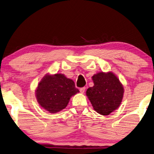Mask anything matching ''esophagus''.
Returning <instances> with one entry per match:
<instances>
[{
    "instance_id": "esophagus-1",
    "label": "esophagus",
    "mask_w": 154,
    "mask_h": 154,
    "mask_svg": "<svg viewBox=\"0 0 154 154\" xmlns=\"http://www.w3.org/2000/svg\"><path fill=\"white\" fill-rule=\"evenodd\" d=\"M79 91H80L81 93H82V94H83V93H84V92H85V87H83V88H80Z\"/></svg>"
}]
</instances>
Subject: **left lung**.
Segmentation results:
<instances>
[{"instance_id":"left-lung-1","label":"left lung","mask_w":154,"mask_h":154,"mask_svg":"<svg viewBox=\"0 0 154 154\" xmlns=\"http://www.w3.org/2000/svg\"><path fill=\"white\" fill-rule=\"evenodd\" d=\"M94 85L87 89L86 95L97 113L108 115L121 105L124 88L112 72H100L92 77Z\"/></svg>"}]
</instances>
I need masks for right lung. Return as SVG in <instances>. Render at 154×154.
I'll use <instances>...</instances> for the list:
<instances>
[{"mask_svg":"<svg viewBox=\"0 0 154 154\" xmlns=\"http://www.w3.org/2000/svg\"><path fill=\"white\" fill-rule=\"evenodd\" d=\"M36 98L39 104L50 113H57L67 106L71 97L79 89L72 80L63 74L46 75L36 89Z\"/></svg>","mask_w":154,"mask_h":154,"instance_id":"add662e5","label":"right lung"}]
</instances>
